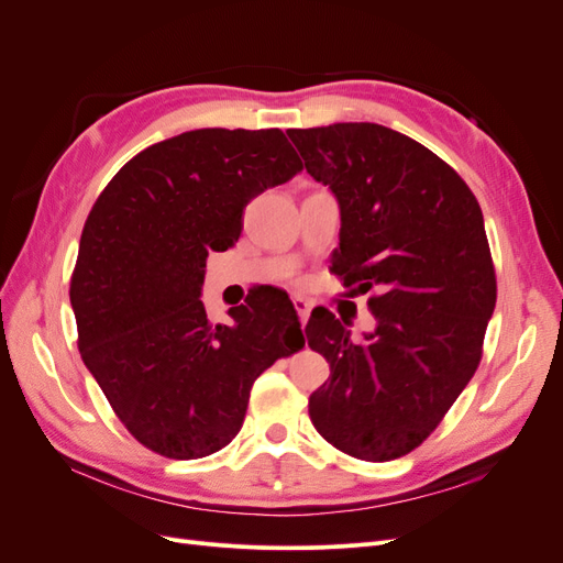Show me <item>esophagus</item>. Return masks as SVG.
<instances>
[{"instance_id":"esophagus-1","label":"esophagus","mask_w":563,"mask_h":563,"mask_svg":"<svg viewBox=\"0 0 563 563\" xmlns=\"http://www.w3.org/2000/svg\"><path fill=\"white\" fill-rule=\"evenodd\" d=\"M294 308H296V312H298V317H300V323H308L312 305H310L308 300H305V298L296 296V298H294Z\"/></svg>"}]
</instances>
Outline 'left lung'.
Returning <instances> with one entry per match:
<instances>
[{
  "mask_svg": "<svg viewBox=\"0 0 563 563\" xmlns=\"http://www.w3.org/2000/svg\"><path fill=\"white\" fill-rule=\"evenodd\" d=\"M308 174L340 203L335 275L360 294L376 331L354 343L331 312L308 343L331 376L310 397L317 432L368 463L428 439L482 362L496 269L479 201L434 152L371 122L288 129Z\"/></svg>",
  "mask_w": 563,
  "mask_h": 563,
  "instance_id": "obj_1",
  "label": "left lung"
}]
</instances>
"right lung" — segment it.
Returning <instances> with one entry per match:
<instances>
[{"label": "right lung", "instance_id": "obj_1", "mask_svg": "<svg viewBox=\"0 0 563 563\" xmlns=\"http://www.w3.org/2000/svg\"><path fill=\"white\" fill-rule=\"evenodd\" d=\"M300 168L279 129H197L139 152L96 199L70 282L79 352L150 451L195 460L228 446L255 378L302 340L277 288L230 308V323L199 300L209 251H228L246 203Z\"/></svg>", "mask_w": 563, "mask_h": 563}]
</instances>
